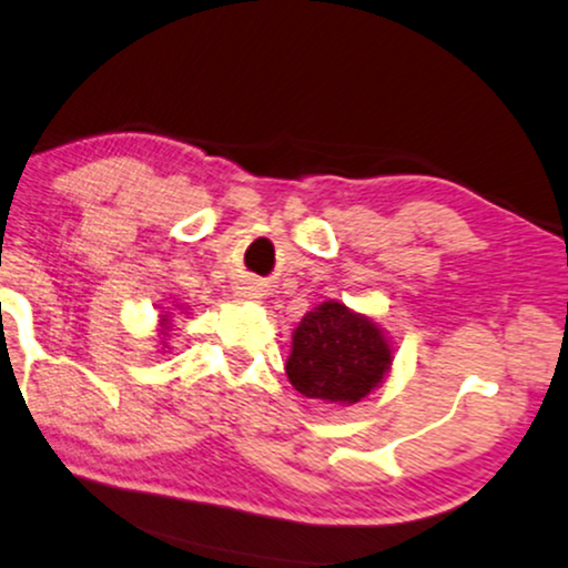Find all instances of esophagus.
I'll list each match as a JSON object with an SVG mask.
<instances>
[{"instance_id":"1","label":"esophagus","mask_w":568,"mask_h":568,"mask_svg":"<svg viewBox=\"0 0 568 568\" xmlns=\"http://www.w3.org/2000/svg\"><path fill=\"white\" fill-rule=\"evenodd\" d=\"M264 283L262 280H254V277H245L241 283H235V296L241 298V302H258V298H264Z\"/></svg>"}]
</instances>
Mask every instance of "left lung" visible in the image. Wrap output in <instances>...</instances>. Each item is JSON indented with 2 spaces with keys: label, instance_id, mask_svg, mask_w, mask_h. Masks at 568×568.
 Segmentation results:
<instances>
[{
  "label": "left lung",
  "instance_id": "1",
  "mask_svg": "<svg viewBox=\"0 0 568 568\" xmlns=\"http://www.w3.org/2000/svg\"><path fill=\"white\" fill-rule=\"evenodd\" d=\"M392 362L384 327L331 298L306 312L293 331L285 375L306 399L349 407L384 384Z\"/></svg>",
  "mask_w": 568,
  "mask_h": 568
}]
</instances>
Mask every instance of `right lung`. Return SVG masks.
Returning <instances> with one entry per match:
<instances>
[{
    "label": "right lung",
    "instance_id": "right-lung-1",
    "mask_svg": "<svg viewBox=\"0 0 568 568\" xmlns=\"http://www.w3.org/2000/svg\"><path fill=\"white\" fill-rule=\"evenodd\" d=\"M182 310L184 306H180V304L159 306V325H155V333H159V346H161L159 352H163V354L172 349V346H169V336H172V331H174L176 314H184Z\"/></svg>",
    "mask_w": 568,
    "mask_h": 568
}]
</instances>
